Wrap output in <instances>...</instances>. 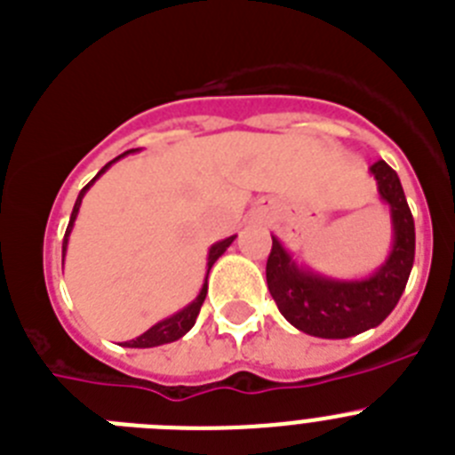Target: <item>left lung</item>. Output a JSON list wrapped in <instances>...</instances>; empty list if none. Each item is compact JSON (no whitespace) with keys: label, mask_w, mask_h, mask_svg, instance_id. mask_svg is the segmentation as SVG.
Here are the masks:
<instances>
[{"label":"left lung","mask_w":455,"mask_h":455,"mask_svg":"<svg viewBox=\"0 0 455 455\" xmlns=\"http://www.w3.org/2000/svg\"><path fill=\"white\" fill-rule=\"evenodd\" d=\"M378 196L389 207L392 248L385 262L363 277H332L299 264L271 235L267 284L277 309L300 332L321 339H347L383 323L408 284L415 264V220L399 175L385 162L369 166Z\"/></svg>","instance_id":"obj_1"}]
</instances>
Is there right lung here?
<instances>
[{
    "label": "right lung",
    "mask_w": 455,
    "mask_h": 455,
    "mask_svg": "<svg viewBox=\"0 0 455 455\" xmlns=\"http://www.w3.org/2000/svg\"><path fill=\"white\" fill-rule=\"evenodd\" d=\"M132 152H136V150H127V152H123V155L116 156V159H111V162H108L107 166H104L102 171H100L98 175H95V178H92L91 182H88L86 187L82 188V191H79L77 203H75V207H72L70 223H68L66 236H63V259H66L68 241H70L72 228H75V220H77L79 207H82V200H84V196H86V191L92 187V184H95V180H98L100 175H104V172H107L108 168L114 166V164L118 162V159H123V156L132 155ZM235 239H236V235H232V236H228V239L216 241V243H212V248H209V252H207V275H204V283H203V287H200L198 296H196V299H193L191 303L184 305V307L178 309L175 315L166 316V319H162V321H159V323L152 325V328H148V331L143 332V335L136 337V339L123 341V347H127V348H152V347H162V344H171V341H178L180 337L187 335V332L191 331L193 325H196V319H198V315H200V305L204 303V296H207L209 271H212V267H214V264H216V259H219V257L223 255V252L228 251V248L232 246V241H235Z\"/></svg>",
    "instance_id": "add662e5"
}]
</instances>
